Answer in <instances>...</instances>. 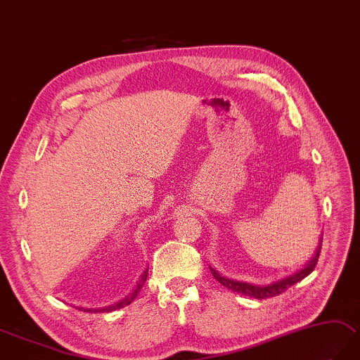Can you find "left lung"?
Instances as JSON below:
<instances>
[{"mask_svg":"<svg viewBox=\"0 0 360 360\" xmlns=\"http://www.w3.org/2000/svg\"><path fill=\"white\" fill-rule=\"evenodd\" d=\"M321 247H322V236L319 239V245H317L316 250H314V255L310 257V261H307V264H304L302 269L297 270L293 274L285 276V278H282L279 281H274L271 283H266V285H255V283L229 279V278H225V276H222L221 273L216 271L213 266H210V271L214 276L216 281H218L219 283H222L225 288L235 291V293L250 296V297H255V299L273 297V296H278V295L283 293V291L288 290L291 285H295V283L300 282L304 278H307V276L314 270V266L317 264V259H319Z\"/></svg>","mask_w":360,"mask_h":360,"instance_id":"obj_1","label":"left lung"}]
</instances>
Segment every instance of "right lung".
I'll use <instances>...</instances> for the list:
<instances>
[{
	"instance_id": "add662e5",
	"label": "right lung",
	"mask_w": 360,
	"mask_h": 360,
	"mask_svg": "<svg viewBox=\"0 0 360 360\" xmlns=\"http://www.w3.org/2000/svg\"><path fill=\"white\" fill-rule=\"evenodd\" d=\"M147 276H148V269H146L144 273L141 274L139 281L136 282V287L133 288L131 293H129L122 300H120V302L112 304V305H108V307H103V308H84V307H77V308H78V310L87 311V313H110V311H115V310H120V308L131 304L133 300L136 299V296H138V293L141 291V288L144 287V283H146V281H147Z\"/></svg>"
}]
</instances>
